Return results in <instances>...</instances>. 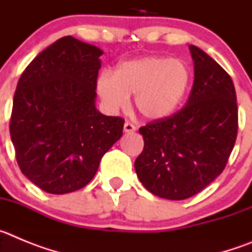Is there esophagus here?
<instances>
[{
    "instance_id": "1",
    "label": "esophagus",
    "mask_w": 252,
    "mask_h": 252,
    "mask_svg": "<svg viewBox=\"0 0 252 252\" xmlns=\"http://www.w3.org/2000/svg\"><path fill=\"white\" fill-rule=\"evenodd\" d=\"M124 131L125 132H133V131H136V127H135V125H132L131 122H125L124 125Z\"/></svg>"
}]
</instances>
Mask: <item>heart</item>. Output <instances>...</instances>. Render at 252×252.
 Returning a JSON list of instances; mask_svg holds the SVG:
<instances>
[{
	"instance_id": "heart-1",
	"label": "heart",
	"mask_w": 252,
	"mask_h": 252,
	"mask_svg": "<svg viewBox=\"0 0 252 252\" xmlns=\"http://www.w3.org/2000/svg\"><path fill=\"white\" fill-rule=\"evenodd\" d=\"M190 73L183 62L165 57H144L119 64L115 74L103 72L97 79V91L104 106L115 112L128 104L145 119L157 121L177 111L188 91Z\"/></svg>"
}]
</instances>
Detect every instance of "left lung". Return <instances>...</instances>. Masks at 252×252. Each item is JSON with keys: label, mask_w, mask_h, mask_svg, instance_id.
<instances>
[{"label": "left lung", "mask_w": 252, "mask_h": 252, "mask_svg": "<svg viewBox=\"0 0 252 252\" xmlns=\"http://www.w3.org/2000/svg\"><path fill=\"white\" fill-rule=\"evenodd\" d=\"M189 50L194 82L188 102L174 115L139 128L144 150L135 160L142 186L171 201L197 194L221 174L239 128L228 73L197 46L189 45Z\"/></svg>", "instance_id": "obj_1"}]
</instances>
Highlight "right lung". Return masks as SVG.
<instances>
[{
	"label": "right lung",
	"mask_w": 252,
	"mask_h": 252,
	"mask_svg": "<svg viewBox=\"0 0 252 252\" xmlns=\"http://www.w3.org/2000/svg\"><path fill=\"white\" fill-rule=\"evenodd\" d=\"M103 51L73 36L43 50L13 95L10 135L22 174L51 194L83 188L122 136L125 120L95 108Z\"/></svg>",
	"instance_id": "add662e5"
}]
</instances>
